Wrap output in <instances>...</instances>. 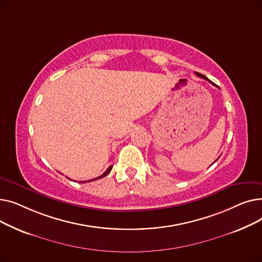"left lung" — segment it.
I'll use <instances>...</instances> for the list:
<instances>
[{
  "label": "left lung",
  "mask_w": 262,
  "mask_h": 262,
  "mask_svg": "<svg viewBox=\"0 0 262 262\" xmlns=\"http://www.w3.org/2000/svg\"><path fill=\"white\" fill-rule=\"evenodd\" d=\"M196 75L198 76H200V77H202V78H204V79H206V80H208V81H210L211 82V80H209L207 77H206L205 75H203V74H201V73H196Z\"/></svg>",
  "instance_id": "obj_1"
}]
</instances>
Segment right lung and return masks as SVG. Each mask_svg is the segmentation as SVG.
<instances>
[{
  "label": "right lung",
  "mask_w": 262,
  "mask_h": 262,
  "mask_svg": "<svg viewBox=\"0 0 262 262\" xmlns=\"http://www.w3.org/2000/svg\"><path fill=\"white\" fill-rule=\"evenodd\" d=\"M112 169H113V166H110L101 176H99V177H96V178H93V180H90V181H86V182H79V183H87V182H93V181H96V180H100V178H102V177H105L106 175H108L109 173H110V171H112Z\"/></svg>",
  "instance_id": "1"
}]
</instances>
